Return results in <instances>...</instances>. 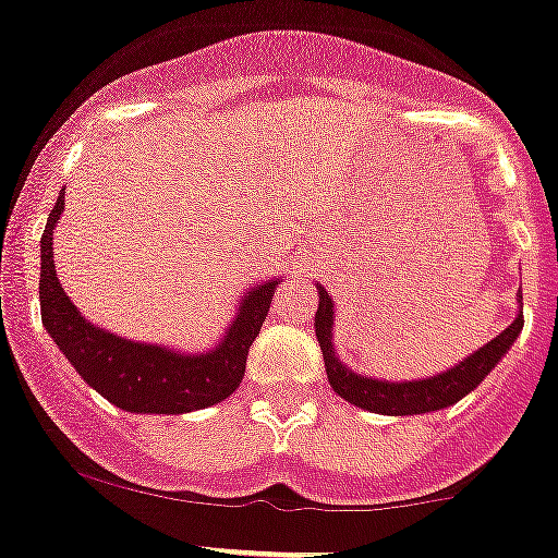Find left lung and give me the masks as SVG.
Returning a JSON list of instances; mask_svg holds the SVG:
<instances>
[{"label":"left lung","instance_id":"left-lung-1","mask_svg":"<svg viewBox=\"0 0 558 558\" xmlns=\"http://www.w3.org/2000/svg\"><path fill=\"white\" fill-rule=\"evenodd\" d=\"M318 311H316V338L322 345L324 367H327V378L332 384L335 392L349 403L360 405V409L373 411V414H389V416H409V414H425V411H439L447 405L458 403L466 398L483 378L499 365L501 356L510 351L515 338L523 329V296L518 291V311L515 322L496 335L490 343L469 354L466 360L458 362L456 367L445 373H436L428 378H416V381H381L373 376H360L351 371L349 365L338 360V351L332 343V324H335V302L329 300L327 289L318 286Z\"/></svg>","mask_w":558,"mask_h":558}]
</instances>
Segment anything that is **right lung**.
I'll return each mask as SVG.
<instances>
[{"instance_id": "right-lung-1", "label": "right lung", "mask_w": 558, "mask_h": 558, "mask_svg": "<svg viewBox=\"0 0 558 558\" xmlns=\"http://www.w3.org/2000/svg\"><path fill=\"white\" fill-rule=\"evenodd\" d=\"M64 209L59 193L40 240V316L70 365L108 403L130 414H187L220 403L240 387L247 351L262 332L278 280L253 286L234 322L207 354H180L158 343L119 338L81 316L53 269V226Z\"/></svg>"}]
</instances>
